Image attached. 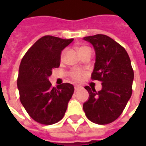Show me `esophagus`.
<instances>
[{
	"label": "esophagus",
	"mask_w": 146,
	"mask_h": 146,
	"mask_svg": "<svg viewBox=\"0 0 146 146\" xmlns=\"http://www.w3.org/2000/svg\"><path fill=\"white\" fill-rule=\"evenodd\" d=\"M74 89H75V90L76 91V90H79V89H82V86H79V85H76L75 86H74Z\"/></svg>",
	"instance_id": "1"
}]
</instances>
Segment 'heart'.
Wrapping results in <instances>:
<instances>
[{
    "instance_id": "heart-1",
    "label": "heart",
    "mask_w": 146,
    "mask_h": 146,
    "mask_svg": "<svg viewBox=\"0 0 146 146\" xmlns=\"http://www.w3.org/2000/svg\"><path fill=\"white\" fill-rule=\"evenodd\" d=\"M86 48H87V47H81V48H79V53H80V51H82V50H85V49H86ZM64 52H63V54H62V58H63V57H64ZM71 76H72V78H73V80H81L82 78H83V76H84V74H83V73H82V72H80V71L74 70L72 72Z\"/></svg>"
}]
</instances>
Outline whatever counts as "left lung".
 <instances>
[{
  "mask_svg": "<svg viewBox=\"0 0 146 146\" xmlns=\"http://www.w3.org/2000/svg\"><path fill=\"white\" fill-rule=\"evenodd\" d=\"M96 52L92 79L102 81V89L86 86L89 94L83 104L86 116L97 124H108L119 117L132 96L134 73L127 52L117 42L105 35L86 36Z\"/></svg>",
  "mask_w": 146,
  "mask_h": 146,
  "instance_id": "1",
  "label": "left lung"
}]
</instances>
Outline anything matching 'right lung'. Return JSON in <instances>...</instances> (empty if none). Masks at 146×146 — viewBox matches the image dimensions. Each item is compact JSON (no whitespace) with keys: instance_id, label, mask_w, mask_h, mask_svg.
Instances as JSON below:
<instances>
[{"instance_id":"1","label":"right lung","mask_w":146,"mask_h":146,"mask_svg":"<svg viewBox=\"0 0 146 146\" xmlns=\"http://www.w3.org/2000/svg\"><path fill=\"white\" fill-rule=\"evenodd\" d=\"M73 41L46 35L38 39L22 59L17 88L23 106L33 120L54 124L64 117L74 92L70 83L51 86L49 76L60 64L62 50Z\"/></svg>"}]
</instances>
